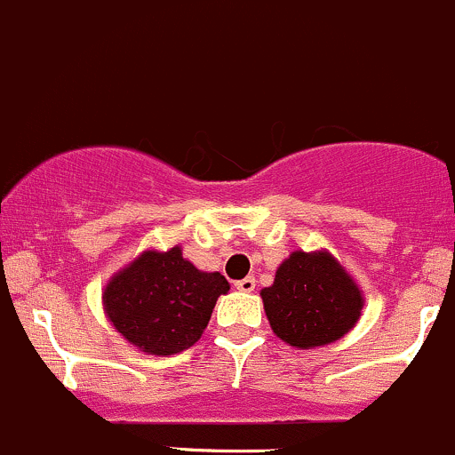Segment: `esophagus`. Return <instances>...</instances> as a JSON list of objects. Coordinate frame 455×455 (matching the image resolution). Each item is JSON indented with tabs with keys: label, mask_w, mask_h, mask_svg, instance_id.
<instances>
[{
	"label": "esophagus",
	"mask_w": 455,
	"mask_h": 455,
	"mask_svg": "<svg viewBox=\"0 0 455 455\" xmlns=\"http://www.w3.org/2000/svg\"><path fill=\"white\" fill-rule=\"evenodd\" d=\"M234 287L238 289V291H245V293H251L256 289V280L251 278V275H247V278H243V280H236V283H234Z\"/></svg>",
	"instance_id": "1"
}]
</instances>
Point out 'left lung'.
Returning <instances> with one entry per match:
<instances>
[{
	"label": "left lung",
	"instance_id": "left-lung-1",
	"mask_svg": "<svg viewBox=\"0 0 455 455\" xmlns=\"http://www.w3.org/2000/svg\"><path fill=\"white\" fill-rule=\"evenodd\" d=\"M260 296L271 329L298 348H315L344 337L363 307L357 284L326 251H293Z\"/></svg>",
	"mask_w": 455,
	"mask_h": 455
}]
</instances>
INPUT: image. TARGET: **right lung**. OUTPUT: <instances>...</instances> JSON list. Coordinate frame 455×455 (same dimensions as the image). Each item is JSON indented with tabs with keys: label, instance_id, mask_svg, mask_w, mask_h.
<instances>
[{
	"label": "right lung",
	"instance_id": "add662e5",
	"mask_svg": "<svg viewBox=\"0 0 455 455\" xmlns=\"http://www.w3.org/2000/svg\"><path fill=\"white\" fill-rule=\"evenodd\" d=\"M228 291L219 271H199L172 247L138 256L109 280L102 302L124 339L148 355H175L204 335L217 298Z\"/></svg>",
	"mask_w": 455,
	"mask_h": 455
}]
</instances>
